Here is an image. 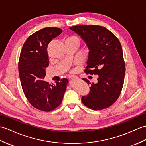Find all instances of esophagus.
<instances>
[{"instance_id":"1","label":"esophagus","mask_w":146,"mask_h":146,"mask_svg":"<svg viewBox=\"0 0 146 146\" xmlns=\"http://www.w3.org/2000/svg\"><path fill=\"white\" fill-rule=\"evenodd\" d=\"M76 78H77L76 76H71V77L70 78V80H75V79H76Z\"/></svg>"}]
</instances>
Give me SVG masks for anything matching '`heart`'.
Instances as JSON below:
<instances>
[{
	"label": "heart",
	"instance_id": "b5f03b06",
	"mask_svg": "<svg viewBox=\"0 0 146 146\" xmlns=\"http://www.w3.org/2000/svg\"><path fill=\"white\" fill-rule=\"evenodd\" d=\"M67 40H78V39L76 37H75V36H71V37H70V38H68ZM78 41H79V40H78Z\"/></svg>",
	"mask_w": 146,
	"mask_h": 146
}]
</instances>
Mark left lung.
I'll list each match as a JSON object with an SVG mask.
<instances>
[{
  "instance_id": "8db88e82",
  "label": "left lung",
  "mask_w": 146,
  "mask_h": 146,
  "mask_svg": "<svg viewBox=\"0 0 146 146\" xmlns=\"http://www.w3.org/2000/svg\"><path fill=\"white\" fill-rule=\"evenodd\" d=\"M70 29L80 36L88 48L84 72L98 75L96 83L83 78L91 86L89 94L82 96L81 101L93 110L110 107L120 95L126 72L120 42L102 26L82 25Z\"/></svg>"
}]
</instances>
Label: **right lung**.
<instances>
[{
  "instance_id": "1",
  "label": "right lung",
  "mask_w": 146,
  "mask_h": 146,
  "mask_svg": "<svg viewBox=\"0 0 146 146\" xmlns=\"http://www.w3.org/2000/svg\"><path fill=\"white\" fill-rule=\"evenodd\" d=\"M62 32L55 27L40 30L27 39L20 53L19 73L23 91L29 103L43 111L49 112L59 106L68 83L66 78L52 84L43 80L49 65L47 46Z\"/></svg>"
}]
</instances>
